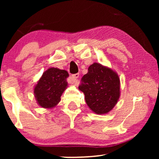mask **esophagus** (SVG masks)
Masks as SVG:
<instances>
[{
  "label": "esophagus",
  "instance_id": "esophagus-1",
  "mask_svg": "<svg viewBox=\"0 0 159 159\" xmlns=\"http://www.w3.org/2000/svg\"><path fill=\"white\" fill-rule=\"evenodd\" d=\"M79 77V74H73L71 76V79H72V84L74 85H79V80H78Z\"/></svg>",
  "mask_w": 159,
  "mask_h": 159
}]
</instances>
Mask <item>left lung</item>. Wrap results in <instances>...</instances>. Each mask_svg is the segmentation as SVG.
Instances as JSON below:
<instances>
[{
    "label": "left lung",
    "instance_id": "obj_1",
    "mask_svg": "<svg viewBox=\"0 0 159 159\" xmlns=\"http://www.w3.org/2000/svg\"><path fill=\"white\" fill-rule=\"evenodd\" d=\"M79 89L85 95L86 104L97 114L111 111L120 98V79L111 68L95 62L83 76Z\"/></svg>",
    "mask_w": 159,
    "mask_h": 159
}]
</instances>
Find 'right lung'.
<instances>
[{
  "label": "right lung",
  "mask_w": 159,
  "mask_h": 159,
  "mask_svg": "<svg viewBox=\"0 0 159 159\" xmlns=\"http://www.w3.org/2000/svg\"><path fill=\"white\" fill-rule=\"evenodd\" d=\"M68 72L65 70L51 67L38 80L34 89L38 104L45 109H52L61 100V96L68 87L66 79Z\"/></svg>",
  "instance_id": "add662e5"
}]
</instances>
